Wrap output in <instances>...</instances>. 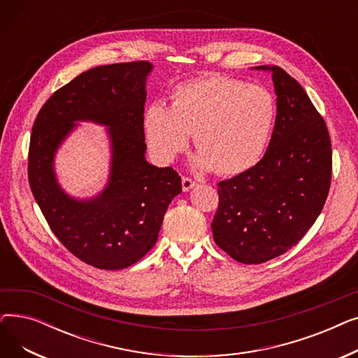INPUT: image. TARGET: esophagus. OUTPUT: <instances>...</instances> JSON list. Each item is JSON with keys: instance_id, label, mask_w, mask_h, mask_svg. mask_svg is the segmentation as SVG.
<instances>
[{"instance_id": "34e87169", "label": "esophagus", "mask_w": 358, "mask_h": 358, "mask_svg": "<svg viewBox=\"0 0 358 358\" xmlns=\"http://www.w3.org/2000/svg\"><path fill=\"white\" fill-rule=\"evenodd\" d=\"M181 184H182V192H189V190L193 189V187H194L197 182H196L194 180H192L190 177H182Z\"/></svg>"}]
</instances>
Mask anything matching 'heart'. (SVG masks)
<instances>
[{"mask_svg":"<svg viewBox=\"0 0 358 358\" xmlns=\"http://www.w3.org/2000/svg\"><path fill=\"white\" fill-rule=\"evenodd\" d=\"M277 115L273 94L223 75L178 84L171 106L149 104L143 113L148 149L159 164L173 162L193 134L200 169L220 176L248 171L264 155Z\"/></svg>","mask_w":358,"mask_h":358,"instance_id":"heart-1","label":"heart"}]
</instances>
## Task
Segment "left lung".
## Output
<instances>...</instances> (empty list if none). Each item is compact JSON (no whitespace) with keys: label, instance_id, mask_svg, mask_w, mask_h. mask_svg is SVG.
Wrapping results in <instances>:
<instances>
[{"label":"left lung","instance_id":"left-lung-1","mask_svg":"<svg viewBox=\"0 0 358 358\" xmlns=\"http://www.w3.org/2000/svg\"><path fill=\"white\" fill-rule=\"evenodd\" d=\"M271 71L277 116L270 145L255 166L217 185L212 222L216 245L243 264L289 251L327 201L332 176L328 127L306 91L280 66Z\"/></svg>","mask_w":358,"mask_h":358}]
</instances>
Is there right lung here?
Masks as SVG:
<instances>
[{
  "mask_svg": "<svg viewBox=\"0 0 358 358\" xmlns=\"http://www.w3.org/2000/svg\"><path fill=\"white\" fill-rule=\"evenodd\" d=\"M146 61L91 68L56 90L33 123L29 184L55 236L85 264L122 270L155 245L168 204L181 193L171 166L145 159ZM77 120L110 125L113 148L110 181L96 199L80 202L55 182L52 155Z\"/></svg>",
  "mask_w": 358,
  "mask_h": 358,
  "instance_id": "obj_1",
  "label": "right lung"
}]
</instances>
